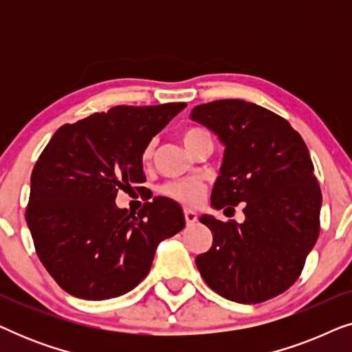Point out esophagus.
I'll return each instance as SVG.
<instances>
[{
  "label": "esophagus",
  "mask_w": 352,
  "mask_h": 352,
  "mask_svg": "<svg viewBox=\"0 0 352 352\" xmlns=\"http://www.w3.org/2000/svg\"><path fill=\"white\" fill-rule=\"evenodd\" d=\"M184 218H186L187 226H192L197 221V213H195V211H192V210H186L184 211Z\"/></svg>",
  "instance_id": "obj_1"
}]
</instances>
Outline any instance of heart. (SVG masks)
I'll use <instances>...</instances> for the list:
<instances>
[{
	"label": "heart",
	"instance_id": "obj_1",
	"mask_svg": "<svg viewBox=\"0 0 352 352\" xmlns=\"http://www.w3.org/2000/svg\"><path fill=\"white\" fill-rule=\"evenodd\" d=\"M208 138V134L200 131V129H187V131L182 133V142L187 148H190L195 142H199L200 139ZM144 160H148L152 157V146H147L146 151H144ZM162 192L166 197H170L175 201H179L182 205L194 206L199 204L204 197V184L199 179H194V177H187V179H177L166 182L165 186L162 187Z\"/></svg>",
	"mask_w": 352,
	"mask_h": 352
}]
</instances>
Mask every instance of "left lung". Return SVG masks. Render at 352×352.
Segmentation results:
<instances>
[{
    "instance_id": "obj_1",
    "label": "left lung",
    "mask_w": 352,
    "mask_h": 352,
    "mask_svg": "<svg viewBox=\"0 0 352 352\" xmlns=\"http://www.w3.org/2000/svg\"><path fill=\"white\" fill-rule=\"evenodd\" d=\"M190 118L224 144L211 206L245 204L242 224L201 214L213 234L195 264L211 290L254 305L290 288L319 237L322 194L305 141L261 105L223 99L197 105Z\"/></svg>"
}]
</instances>
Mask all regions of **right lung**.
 Here are the masks:
<instances>
[{
	"instance_id": "1",
	"label": "right lung",
	"mask_w": 352,
	"mask_h": 352,
	"mask_svg": "<svg viewBox=\"0 0 352 352\" xmlns=\"http://www.w3.org/2000/svg\"><path fill=\"white\" fill-rule=\"evenodd\" d=\"M186 105H117L64 124L47 142L33 168L25 219L62 290L94 301L124 295L146 278L158 243L184 229L175 200L155 197L133 214L115 199L146 181L144 151Z\"/></svg>"
}]
</instances>
